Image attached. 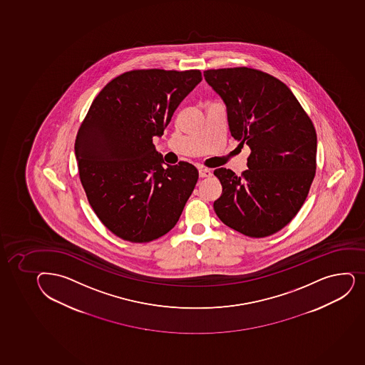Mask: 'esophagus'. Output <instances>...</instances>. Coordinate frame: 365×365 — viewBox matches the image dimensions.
<instances>
[{
	"label": "esophagus",
	"mask_w": 365,
	"mask_h": 365,
	"mask_svg": "<svg viewBox=\"0 0 365 365\" xmlns=\"http://www.w3.org/2000/svg\"><path fill=\"white\" fill-rule=\"evenodd\" d=\"M199 176L201 177V178H205V177H211L212 171L210 169H200Z\"/></svg>",
	"instance_id": "obj_1"
}]
</instances>
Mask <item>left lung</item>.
<instances>
[{
  "mask_svg": "<svg viewBox=\"0 0 365 365\" xmlns=\"http://www.w3.org/2000/svg\"><path fill=\"white\" fill-rule=\"evenodd\" d=\"M203 76L226 106L231 135L252 150L242 176L215 170L222 185L215 213L245 236H271L297 215L315 176L312 120L289 87L267 73L224 68Z\"/></svg>",
  "mask_w": 365,
  "mask_h": 365,
  "instance_id": "left-lung-1",
  "label": "left lung"
}]
</instances>
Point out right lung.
<instances>
[{
    "instance_id": "obj_1",
    "label": "right lung",
    "mask_w": 365,
    "mask_h": 365,
    "mask_svg": "<svg viewBox=\"0 0 365 365\" xmlns=\"http://www.w3.org/2000/svg\"><path fill=\"white\" fill-rule=\"evenodd\" d=\"M202 80L200 71L143 69L103 88L76 140L80 180L101 222L124 241L146 243L178 222L199 178L189 163L164 168L153 136Z\"/></svg>"
}]
</instances>
